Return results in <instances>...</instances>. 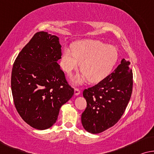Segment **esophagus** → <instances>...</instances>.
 I'll list each match as a JSON object with an SVG mask.
<instances>
[{
    "instance_id": "esophagus-1",
    "label": "esophagus",
    "mask_w": 154,
    "mask_h": 154,
    "mask_svg": "<svg viewBox=\"0 0 154 154\" xmlns=\"http://www.w3.org/2000/svg\"><path fill=\"white\" fill-rule=\"evenodd\" d=\"M80 93H81V91H80V90L79 89V88H75V96H79V95L80 94Z\"/></svg>"
}]
</instances>
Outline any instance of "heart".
<instances>
[{
  "label": "heart",
  "instance_id": "1",
  "mask_svg": "<svg viewBox=\"0 0 154 154\" xmlns=\"http://www.w3.org/2000/svg\"><path fill=\"white\" fill-rule=\"evenodd\" d=\"M119 57L118 51L112 45L100 40H85L72 45V49L66 47L63 51L61 66L70 74L80 66L81 74L72 77V82L82 84L87 81L97 83L111 72Z\"/></svg>",
  "mask_w": 154,
  "mask_h": 154
}]
</instances>
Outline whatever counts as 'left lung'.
<instances>
[{
  "label": "left lung",
  "instance_id": "8db88e82",
  "mask_svg": "<svg viewBox=\"0 0 154 154\" xmlns=\"http://www.w3.org/2000/svg\"><path fill=\"white\" fill-rule=\"evenodd\" d=\"M123 58L109 75L83 91L87 105L82 123L88 133L97 134L116 124L124 113L133 91V72Z\"/></svg>",
  "mask_w": 154,
  "mask_h": 154
}]
</instances>
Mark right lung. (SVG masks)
<instances>
[{"mask_svg":"<svg viewBox=\"0 0 154 154\" xmlns=\"http://www.w3.org/2000/svg\"><path fill=\"white\" fill-rule=\"evenodd\" d=\"M61 55L59 38L40 31L19 52L13 65L11 88L15 107L22 119L35 129L52 126L61 106L74 94L58 63Z\"/></svg>","mask_w":154,"mask_h":154,"instance_id":"add662e5","label":"right lung"}]
</instances>
